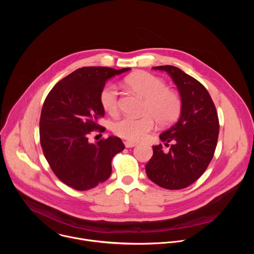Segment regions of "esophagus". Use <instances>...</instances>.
Here are the masks:
<instances>
[{"instance_id": "obj_1", "label": "esophagus", "mask_w": 254, "mask_h": 254, "mask_svg": "<svg viewBox=\"0 0 254 254\" xmlns=\"http://www.w3.org/2000/svg\"><path fill=\"white\" fill-rule=\"evenodd\" d=\"M125 146L126 148H133L136 146L135 142H132V141H128V140H126L125 141Z\"/></svg>"}]
</instances>
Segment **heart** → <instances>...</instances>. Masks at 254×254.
Segmentation results:
<instances>
[{"label":"heart","mask_w":254,"mask_h":254,"mask_svg":"<svg viewBox=\"0 0 254 254\" xmlns=\"http://www.w3.org/2000/svg\"><path fill=\"white\" fill-rule=\"evenodd\" d=\"M125 83L144 98V115L139 118L125 117L117 121L113 126L117 135L137 141L153 129L156 121L167 126L180 116L182 101L176 91L167 87L163 79L149 72H137L126 77ZM100 102L106 113L115 115L119 110L118 88L113 84L105 85L100 92Z\"/></svg>","instance_id":"heart-1"}]
</instances>
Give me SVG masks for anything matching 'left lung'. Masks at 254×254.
<instances>
[{
  "label": "left lung",
  "mask_w": 254,
  "mask_h": 254,
  "mask_svg": "<svg viewBox=\"0 0 254 254\" xmlns=\"http://www.w3.org/2000/svg\"><path fill=\"white\" fill-rule=\"evenodd\" d=\"M166 71L178 87L182 101L178 122L160 134L165 146L153 147L146 165L149 179L162 188L184 189L197 181L209 166L217 146L219 120L215 104L202 83L172 65L153 67Z\"/></svg>",
  "instance_id": "obj_1"
}]
</instances>
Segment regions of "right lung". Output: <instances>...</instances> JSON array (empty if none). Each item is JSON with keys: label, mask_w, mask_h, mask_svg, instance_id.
<instances>
[{"label": "right lung", "mask_w": 254, "mask_h": 254, "mask_svg": "<svg viewBox=\"0 0 254 254\" xmlns=\"http://www.w3.org/2000/svg\"><path fill=\"white\" fill-rule=\"evenodd\" d=\"M129 69L78 68L48 93L40 118V143L53 173L67 186L86 191L110 178L112 160L125 149L123 140L112 135L91 143L88 136L104 130L98 120L104 117L100 92L105 82Z\"/></svg>", "instance_id": "obj_1"}]
</instances>
